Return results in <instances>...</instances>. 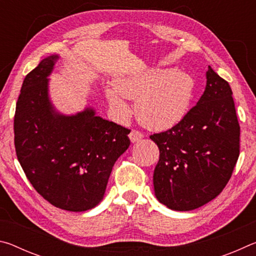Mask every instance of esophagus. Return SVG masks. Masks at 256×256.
<instances>
[{
	"label": "esophagus",
	"instance_id": "obj_1",
	"mask_svg": "<svg viewBox=\"0 0 256 256\" xmlns=\"http://www.w3.org/2000/svg\"><path fill=\"white\" fill-rule=\"evenodd\" d=\"M128 136H130V140H131L132 144H134V142L140 141L141 138H144V133L138 132V131H136V130H132L131 133L128 134Z\"/></svg>",
	"mask_w": 256,
	"mask_h": 256
}]
</instances>
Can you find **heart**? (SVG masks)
Listing matches in <instances>:
<instances>
[{"mask_svg": "<svg viewBox=\"0 0 256 256\" xmlns=\"http://www.w3.org/2000/svg\"><path fill=\"white\" fill-rule=\"evenodd\" d=\"M105 92L112 114L118 120H125L131 115L125 98L136 99V114L141 124L164 131L175 126L188 114L196 81L183 71L154 68L120 76Z\"/></svg>", "mask_w": 256, "mask_h": 256, "instance_id": "heart-1", "label": "heart"}]
</instances>
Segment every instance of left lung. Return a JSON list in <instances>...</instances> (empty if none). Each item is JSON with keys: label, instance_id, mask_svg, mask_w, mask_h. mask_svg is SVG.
<instances>
[{"label": "left lung", "instance_id": "1", "mask_svg": "<svg viewBox=\"0 0 256 256\" xmlns=\"http://www.w3.org/2000/svg\"><path fill=\"white\" fill-rule=\"evenodd\" d=\"M204 92L174 128L151 136L159 148L154 196L176 211L198 209L222 193L240 156L232 92L209 66Z\"/></svg>", "mask_w": 256, "mask_h": 256}]
</instances>
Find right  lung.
I'll return each instance as SVG.
<instances>
[{
    "label": "right lung",
    "instance_id": "obj_1",
    "mask_svg": "<svg viewBox=\"0 0 256 256\" xmlns=\"http://www.w3.org/2000/svg\"><path fill=\"white\" fill-rule=\"evenodd\" d=\"M58 54L24 78L14 115V146L34 188L60 209L99 204L112 166L130 146V130L96 115L92 107L62 114L52 102L50 76Z\"/></svg>",
    "mask_w": 256,
    "mask_h": 256
}]
</instances>
